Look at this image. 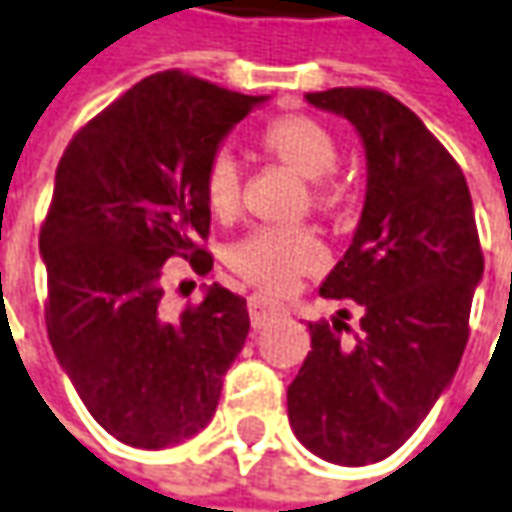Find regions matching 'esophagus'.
I'll list each match as a JSON object with an SVG mask.
<instances>
[{"label":"esophagus","mask_w":512,"mask_h":512,"mask_svg":"<svg viewBox=\"0 0 512 512\" xmlns=\"http://www.w3.org/2000/svg\"><path fill=\"white\" fill-rule=\"evenodd\" d=\"M286 313V307L281 301H275V298H269V295H260L255 292L252 298H249V316H252V324H255L257 330L263 327V324H269V321H275V318H281Z\"/></svg>","instance_id":"34e87169"}]
</instances>
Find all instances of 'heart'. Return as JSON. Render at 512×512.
I'll return each mask as SVG.
<instances>
[{
    "label": "heart",
    "mask_w": 512,
    "mask_h": 512,
    "mask_svg": "<svg viewBox=\"0 0 512 512\" xmlns=\"http://www.w3.org/2000/svg\"><path fill=\"white\" fill-rule=\"evenodd\" d=\"M260 141L275 159L313 182V202L318 208H327L333 202V191L324 176H330L339 162V147L327 127L307 115H284L263 127ZM202 196L217 217L237 214L243 196V173L228 147H217L211 153L202 173ZM324 257L327 252L321 240L307 228L260 226L231 246L228 263L246 281L272 292H284L295 284L298 275L318 269Z\"/></svg>",
    "instance_id": "obj_1"
}]
</instances>
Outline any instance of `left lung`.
I'll list each match as a JSON object with an SVG mask.
<instances>
[{
  "label": "left lung",
  "mask_w": 512,
  "mask_h": 512,
  "mask_svg": "<svg viewBox=\"0 0 512 512\" xmlns=\"http://www.w3.org/2000/svg\"><path fill=\"white\" fill-rule=\"evenodd\" d=\"M307 104L347 118L365 147L362 217L318 289L356 301L362 318L353 342L342 339L347 310L310 324L286 411L321 461L365 466L397 452L452 385L484 255L461 167L408 106L356 86Z\"/></svg>",
  "instance_id": "1"
}]
</instances>
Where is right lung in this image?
Listing matches in <instances>:
<instances>
[{"mask_svg":"<svg viewBox=\"0 0 512 512\" xmlns=\"http://www.w3.org/2000/svg\"><path fill=\"white\" fill-rule=\"evenodd\" d=\"M266 101L159 72L95 115L57 165L40 231L48 339L83 406L127 446L167 449L202 432L246 345V298L205 286L170 318L162 266L179 255L211 272L202 173Z\"/></svg>","mask_w":512,"mask_h":512,"instance_id":"obj_1","label":"right lung"}]
</instances>
